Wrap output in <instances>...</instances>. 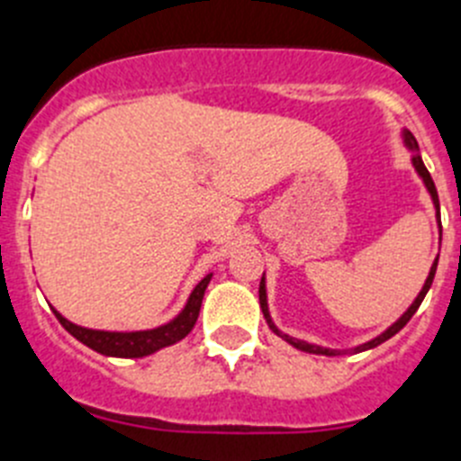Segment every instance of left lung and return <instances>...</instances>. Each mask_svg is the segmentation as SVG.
I'll return each mask as SVG.
<instances>
[{"instance_id": "left-lung-1", "label": "left lung", "mask_w": 461, "mask_h": 461, "mask_svg": "<svg viewBox=\"0 0 461 461\" xmlns=\"http://www.w3.org/2000/svg\"><path fill=\"white\" fill-rule=\"evenodd\" d=\"M402 139H403V146L411 150V162H413L415 171H418V176L422 178L424 187H427V192H429V197L431 202H434V208H436V218H438V211H441V206H438V192H436V185L434 181H431V176L429 171H427V167H424L422 158H420V148H418V141H415V136L411 134V131L403 130L402 131ZM438 225H441V220H438ZM436 264H438V258L434 259V264H431V269H429V276H427V280H424V285L422 290H420V294L415 297V302L411 303V306L406 308V313L402 315V318L397 320V322H392L390 327H387L383 334H378L375 339H371V341L362 343V346L357 348H350V350H331V348H322V346H315V343H308V341H302V339H294V336L285 334V331H280L278 327L274 325V320H271L269 315V303H267V283H264V276H262V283H259V308H262V313H264V320H267V325H269V330L274 331L276 336H280L283 341L290 343L292 348H297V350L302 352H311V355H327V357H336V355H346V352H352V355H357V352H364V350H371V348L380 346V343H385L387 339H392V336L397 334V331H402L403 327H406V322L415 315V311L420 308V303H422L424 294L429 292L431 283H434V274H436Z\"/></svg>"}]
</instances>
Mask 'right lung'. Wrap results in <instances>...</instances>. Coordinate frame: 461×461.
<instances>
[{"mask_svg": "<svg viewBox=\"0 0 461 461\" xmlns=\"http://www.w3.org/2000/svg\"><path fill=\"white\" fill-rule=\"evenodd\" d=\"M211 276H203L197 283V287L192 290V294L187 297V303L183 306V311L176 315L174 320H169L167 325H159L155 330H143V331H104V330H87V327L74 325L69 320L59 315L53 308L55 318L59 320V325L69 331L74 339L83 343V346L92 348L99 355H106V357H146V355H153V352L162 350L167 346H174L181 339H185L192 331L194 322L199 318V308H202L203 292H206L208 283H211Z\"/></svg>", "mask_w": 461, "mask_h": 461, "instance_id": "add662e5", "label": "right lung"}]
</instances>
